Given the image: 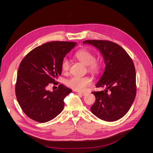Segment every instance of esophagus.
<instances>
[{"label": "esophagus", "mask_w": 153, "mask_h": 153, "mask_svg": "<svg viewBox=\"0 0 153 153\" xmlns=\"http://www.w3.org/2000/svg\"><path fill=\"white\" fill-rule=\"evenodd\" d=\"M78 93L82 96H85L87 94L86 92H78Z\"/></svg>", "instance_id": "1"}]
</instances>
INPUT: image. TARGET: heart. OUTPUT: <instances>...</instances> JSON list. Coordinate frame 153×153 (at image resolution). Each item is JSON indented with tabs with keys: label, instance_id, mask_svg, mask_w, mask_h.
<instances>
[{
	"label": "heart",
	"instance_id": "b5f03b06",
	"mask_svg": "<svg viewBox=\"0 0 153 153\" xmlns=\"http://www.w3.org/2000/svg\"><path fill=\"white\" fill-rule=\"evenodd\" d=\"M75 57L84 65H86L88 70L93 74H97L101 69L100 62L96 60L95 55L86 49H81L77 51ZM70 68V61L64 57L61 63V68L63 72H67ZM92 83V80L88 76H73L67 80V84L70 88L76 91H82L87 86Z\"/></svg>",
	"mask_w": 153,
	"mask_h": 153
}]
</instances>
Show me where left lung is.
Masks as SVG:
<instances>
[{"instance_id": "obj_1", "label": "left lung", "mask_w": 153, "mask_h": 153, "mask_svg": "<svg viewBox=\"0 0 153 153\" xmlns=\"http://www.w3.org/2000/svg\"><path fill=\"white\" fill-rule=\"evenodd\" d=\"M97 48L106 65L96 87L104 91L92 92L96 101L91 111L98 118L107 122L123 117L131 106L136 95V70L133 62L118 44L111 41L87 40L83 42Z\"/></svg>"}]
</instances>
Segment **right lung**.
Returning a JSON list of instances; mask_svg holds the SVG:
<instances>
[{"label":"right lung","instance_id":"1","mask_svg":"<svg viewBox=\"0 0 153 153\" xmlns=\"http://www.w3.org/2000/svg\"><path fill=\"white\" fill-rule=\"evenodd\" d=\"M76 42L54 41L39 46L22 60L17 72L16 96L24 113L39 123L48 122L63 110V100L72 90L62 84L53 91L47 90L51 83L57 85L61 75V63Z\"/></svg>","mask_w":153,"mask_h":153}]
</instances>
